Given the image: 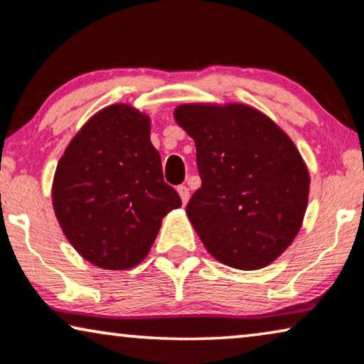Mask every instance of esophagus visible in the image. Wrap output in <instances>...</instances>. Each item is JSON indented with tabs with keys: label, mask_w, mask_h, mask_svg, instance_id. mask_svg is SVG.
<instances>
[{
	"label": "esophagus",
	"mask_w": 364,
	"mask_h": 364,
	"mask_svg": "<svg viewBox=\"0 0 364 364\" xmlns=\"http://www.w3.org/2000/svg\"><path fill=\"white\" fill-rule=\"evenodd\" d=\"M177 192H178V196H181V199H182L183 204H187L188 197H191V192H188V187H187V186H178V187H177Z\"/></svg>",
	"instance_id": "esophagus-1"
}]
</instances>
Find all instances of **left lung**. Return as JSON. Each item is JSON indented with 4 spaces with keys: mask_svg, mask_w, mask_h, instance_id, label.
<instances>
[{
    "mask_svg": "<svg viewBox=\"0 0 364 364\" xmlns=\"http://www.w3.org/2000/svg\"><path fill=\"white\" fill-rule=\"evenodd\" d=\"M176 120L196 140L202 183L186 210L205 249L242 271L271 264L308 205L309 173L294 144L245 105H182Z\"/></svg>",
    "mask_w": 364,
    "mask_h": 364,
    "instance_id": "8db88e82",
    "label": "left lung"
}]
</instances>
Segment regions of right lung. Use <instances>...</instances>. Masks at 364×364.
<instances>
[{
	"label": "right lung",
	"mask_w": 364,
	"mask_h": 364,
	"mask_svg": "<svg viewBox=\"0 0 364 364\" xmlns=\"http://www.w3.org/2000/svg\"><path fill=\"white\" fill-rule=\"evenodd\" d=\"M181 205L164 181L149 117L129 105L92 117L56 167V219L70 244L98 267L117 271L144 261L164 215Z\"/></svg>",
	"instance_id": "add662e5"
}]
</instances>
